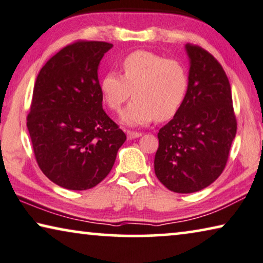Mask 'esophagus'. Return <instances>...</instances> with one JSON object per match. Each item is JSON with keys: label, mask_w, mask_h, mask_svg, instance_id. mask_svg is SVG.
<instances>
[{"label": "esophagus", "mask_w": 263, "mask_h": 263, "mask_svg": "<svg viewBox=\"0 0 263 263\" xmlns=\"http://www.w3.org/2000/svg\"><path fill=\"white\" fill-rule=\"evenodd\" d=\"M142 136L140 132H133V131H127V138L128 139H135V138H139Z\"/></svg>", "instance_id": "34e87169"}]
</instances>
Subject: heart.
I'll use <instances>...</instances> for the list:
<instances>
[{"instance_id": "1", "label": "heart", "mask_w": 263, "mask_h": 263, "mask_svg": "<svg viewBox=\"0 0 263 263\" xmlns=\"http://www.w3.org/2000/svg\"><path fill=\"white\" fill-rule=\"evenodd\" d=\"M123 76L108 72L101 78L100 91L112 111L133 99L121 112L120 120L130 126H140L154 119L166 121L177 115L189 87L186 67L176 59L137 50L121 62Z\"/></svg>"}]
</instances>
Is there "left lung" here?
Masks as SVG:
<instances>
[{"mask_svg": "<svg viewBox=\"0 0 263 263\" xmlns=\"http://www.w3.org/2000/svg\"><path fill=\"white\" fill-rule=\"evenodd\" d=\"M190 60L185 100L158 132L155 174L167 189L196 193L224 170L237 130L232 88L219 62L202 47L187 44Z\"/></svg>", "mask_w": 263, "mask_h": 263, "instance_id": "1", "label": "left lung"}]
</instances>
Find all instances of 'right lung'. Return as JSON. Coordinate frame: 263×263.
<instances>
[{
  "label": "right lung",
  "instance_id": "right-lung-1",
  "mask_svg": "<svg viewBox=\"0 0 263 263\" xmlns=\"http://www.w3.org/2000/svg\"><path fill=\"white\" fill-rule=\"evenodd\" d=\"M113 47L77 41L41 68L27 117L41 171L57 185L87 190L106 177L126 135L103 109L98 67Z\"/></svg>",
  "mask_w": 263,
  "mask_h": 263
}]
</instances>
